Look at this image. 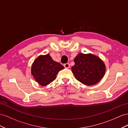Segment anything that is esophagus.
Returning <instances> with one entry per match:
<instances>
[{
  "instance_id": "obj_1",
  "label": "esophagus",
  "mask_w": 128,
  "mask_h": 128,
  "mask_svg": "<svg viewBox=\"0 0 128 128\" xmlns=\"http://www.w3.org/2000/svg\"><path fill=\"white\" fill-rule=\"evenodd\" d=\"M64 67L66 68H69L70 67V64L68 63L65 64H64Z\"/></svg>"
}]
</instances>
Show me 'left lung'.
Segmentation results:
<instances>
[{
  "label": "left lung",
  "mask_w": 128,
  "mask_h": 128,
  "mask_svg": "<svg viewBox=\"0 0 128 128\" xmlns=\"http://www.w3.org/2000/svg\"><path fill=\"white\" fill-rule=\"evenodd\" d=\"M72 72L84 85L92 86L99 82L105 74L106 66L100 58L91 53H79L74 59Z\"/></svg>",
  "instance_id": "1"
}]
</instances>
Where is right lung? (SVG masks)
<instances>
[{
    "label": "right lung",
    "instance_id": "right-lung-1",
    "mask_svg": "<svg viewBox=\"0 0 128 128\" xmlns=\"http://www.w3.org/2000/svg\"><path fill=\"white\" fill-rule=\"evenodd\" d=\"M64 67L52 60L49 54L40 55L32 64L31 73L36 82L42 86L49 85L56 79Z\"/></svg>",
    "mask_w": 128,
    "mask_h": 128
}]
</instances>
